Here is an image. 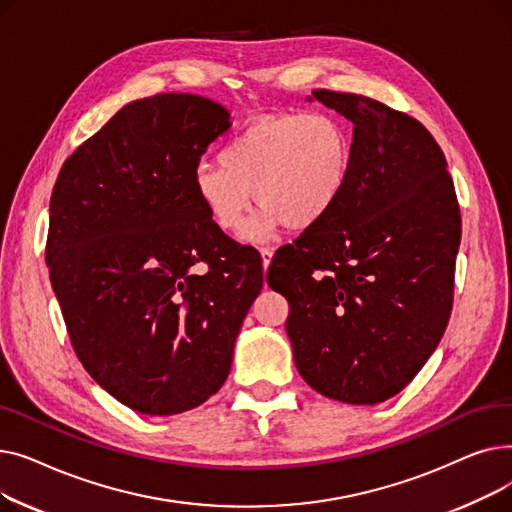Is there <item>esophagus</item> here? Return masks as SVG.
<instances>
[{"label": "esophagus", "mask_w": 512, "mask_h": 512, "mask_svg": "<svg viewBox=\"0 0 512 512\" xmlns=\"http://www.w3.org/2000/svg\"><path fill=\"white\" fill-rule=\"evenodd\" d=\"M259 253H261V261H263V267L267 270V267H270V263H272V257H274V249H270V247H263V249H259Z\"/></svg>", "instance_id": "obj_1"}]
</instances>
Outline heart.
<instances>
[{"mask_svg": "<svg viewBox=\"0 0 512 512\" xmlns=\"http://www.w3.org/2000/svg\"><path fill=\"white\" fill-rule=\"evenodd\" d=\"M353 157V132L328 112L270 116L232 134L218 164L201 161L193 191L222 232L245 226L257 199L263 207L242 238L259 242L282 224L301 230L328 218L351 180Z\"/></svg>", "mask_w": 512, "mask_h": 512, "instance_id": "b5f03b06", "label": "heart"}]
</instances>
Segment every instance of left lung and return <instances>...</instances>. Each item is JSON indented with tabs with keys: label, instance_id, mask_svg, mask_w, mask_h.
<instances>
[{
	"label": "left lung",
	"instance_id": "left-lung-1",
	"mask_svg": "<svg viewBox=\"0 0 512 512\" xmlns=\"http://www.w3.org/2000/svg\"><path fill=\"white\" fill-rule=\"evenodd\" d=\"M313 97L353 122V172L328 218L276 253L267 284L288 301L303 380L348 405H378L415 378L448 326L459 201L421 122L355 93Z\"/></svg>",
	"mask_w": 512,
	"mask_h": 512
}]
</instances>
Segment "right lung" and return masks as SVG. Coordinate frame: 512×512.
Listing matches in <instances>:
<instances>
[{
  "label": "right lung",
  "mask_w": 512,
  "mask_h": 512,
  "mask_svg": "<svg viewBox=\"0 0 512 512\" xmlns=\"http://www.w3.org/2000/svg\"><path fill=\"white\" fill-rule=\"evenodd\" d=\"M191 93L124 105L60 170L45 261L74 353L143 415H178L226 382L263 286L257 251L211 222L193 170L230 128ZM203 260L205 275L192 267Z\"/></svg>",
  "instance_id": "right-lung-1"
}]
</instances>
